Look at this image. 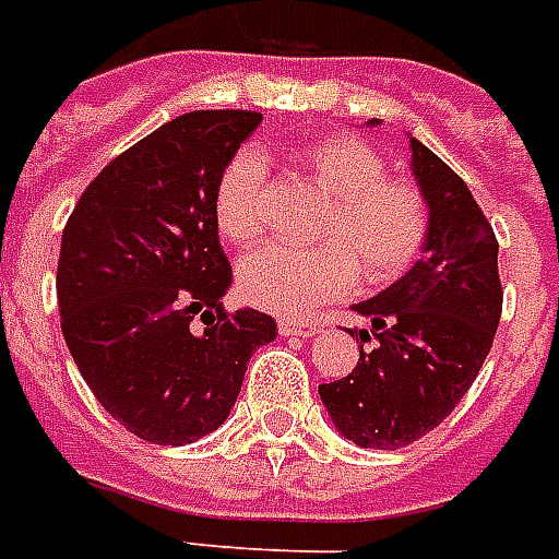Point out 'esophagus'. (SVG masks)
Wrapping results in <instances>:
<instances>
[{
    "label": "esophagus",
    "instance_id": "34e87169",
    "mask_svg": "<svg viewBox=\"0 0 559 559\" xmlns=\"http://www.w3.org/2000/svg\"><path fill=\"white\" fill-rule=\"evenodd\" d=\"M280 333L283 335H314L318 333V324L312 318H283L280 321Z\"/></svg>",
    "mask_w": 559,
    "mask_h": 559
}]
</instances>
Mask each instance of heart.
Instances as JSON below:
<instances>
[{
  "instance_id": "b5f03b06",
  "label": "heart",
  "mask_w": 559,
  "mask_h": 559,
  "mask_svg": "<svg viewBox=\"0 0 559 559\" xmlns=\"http://www.w3.org/2000/svg\"><path fill=\"white\" fill-rule=\"evenodd\" d=\"M300 174L330 200L314 226V250L262 247L238 264V292L267 312H306L365 285L397 283L418 262L430 233L421 188L392 179L385 158L359 138H318L297 150ZM262 155L241 150L215 188V224L229 245L253 247L267 233Z\"/></svg>"
}]
</instances>
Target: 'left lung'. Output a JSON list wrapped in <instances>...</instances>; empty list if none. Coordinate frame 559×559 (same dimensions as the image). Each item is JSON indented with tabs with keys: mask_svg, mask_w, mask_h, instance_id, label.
<instances>
[{
	"mask_svg": "<svg viewBox=\"0 0 559 559\" xmlns=\"http://www.w3.org/2000/svg\"><path fill=\"white\" fill-rule=\"evenodd\" d=\"M377 123V120H371ZM430 233L421 259L394 285L354 309L374 350L347 377L318 385L335 430L359 448L397 451L454 413L480 374L501 321L498 241L468 185L409 138ZM354 335V330H350Z\"/></svg>",
	"mask_w": 559,
	"mask_h": 559,
	"instance_id": "1",
	"label": "left lung"
}]
</instances>
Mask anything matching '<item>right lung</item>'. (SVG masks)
Segmentation results:
<instances>
[{
	"instance_id": "1",
	"label": "right lung",
	"mask_w": 559,
	"mask_h": 559,
	"mask_svg": "<svg viewBox=\"0 0 559 559\" xmlns=\"http://www.w3.org/2000/svg\"><path fill=\"white\" fill-rule=\"evenodd\" d=\"M259 111H191L129 146L79 197L61 235L58 309L73 362L105 413L153 444L226 421L276 321L226 312L217 179Z\"/></svg>"
}]
</instances>
